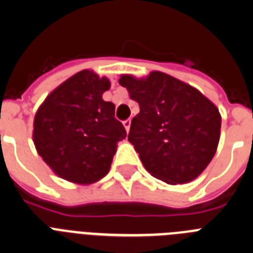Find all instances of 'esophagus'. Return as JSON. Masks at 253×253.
<instances>
[{"mask_svg": "<svg viewBox=\"0 0 253 253\" xmlns=\"http://www.w3.org/2000/svg\"><path fill=\"white\" fill-rule=\"evenodd\" d=\"M124 127H125V129H126V132L127 133H128V131H129V127H131V120H126V121H124Z\"/></svg>", "mask_w": 253, "mask_h": 253, "instance_id": "esophagus-1", "label": "esophagus"}]
</instances>
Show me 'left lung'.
<instances>
[{
	"mask_svg": "<svg viewBox=\"0 0 253 253\" xmlns=\"http://www.w3.org/2000/svg\"><path fill=\"white\" fill-rule=\"evenodd\" d=\"M120 84L140 106L128 141L145 169L171 185L190 183L211 163L220 137V113L203 93L166 73L122 74Z\"/></svg>",
	"mask_w": 253,
	"mask_h": 253,
	"instance_id": "left-lung-1",
	"label": "left lung"
}]
</instances>
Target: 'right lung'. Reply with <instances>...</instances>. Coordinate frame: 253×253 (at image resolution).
I'll return each mask as SVG.
<instances>
[{
  "instance_id": "right-lung-1",
  "label": "right lung",
  "mask_w": 253,
  "mask_h": 253,
  "mask_svg": "<svg viewBox=\"0 0 253 253\" xmlns=\"http://www.w3.org/2000/svg\"><path fill=\"white\" fill-rule=\"evenodd\" d=\"M111 82L84 69L47 95L34 118L38 154L59 177L81 185L110 171L126 129L115 118V104L102 98Z\"/></svg>"
}]
</instances>
